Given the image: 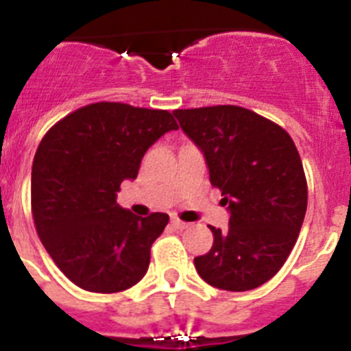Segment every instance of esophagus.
<instances>
[{"label": "esophagus", "instance_id": "obj_1", "mask_svg": "<svg viewBox=\"0 0 351 351\" xmlns=\"http://www.w3.org/2000/svg\"><path fill=\"white\" fill-rule=\"evenodd\" d=\"M172 225L178 228V230H186L188 226H190V223H186V221H181L179 218H172Z\"/></svg>", "mask_w": 351, "mask_h": 351}]
</instances>
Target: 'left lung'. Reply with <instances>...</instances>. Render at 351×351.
Listing matches in <instances>:
<instances>
[{"instance_id": "left-lung-1", "label": "left lung", "mask_w": 351, "mask_h": 351, "mask_svg": "<svg viewBox=\"0 0 351 351\" xmlns=\"http://www.w3.org/2000/svg\"><path fill=\"white\" fill-rule=\"evenodd\" d=\"M230 210L228 230L210 226L209 253L195 267L210 287L246 291L267 283L295 246L308 207V182L291 137L267 117L237 105L178 108Z\"/></svg>"}]
</instances>
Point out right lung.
Instances as JSON below:
<instances>
[{
  "mask_svg": "<svg viewBox=\"0 0 351 351\" xmlns=\"http://www.w3.org/2000/svg\"><path fill=\"white\" fill-rule=\"evenodd\" d=\"M178 128L169 110L98 101L45 133L31 170V213L40 241L71 283L116 293L144 278L169 214L135 216L117 206V191L137 178L145 151Z\"/></svg>",
  "mask_w": 351,
  "mask_h": 351,
  "instance_id": "obj_1",
  "label": "right lung"
}]
</instances>
